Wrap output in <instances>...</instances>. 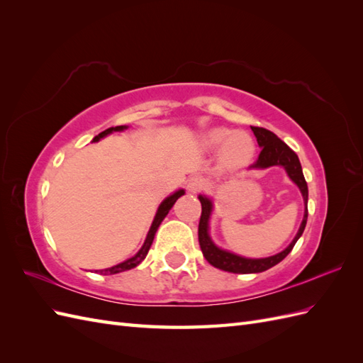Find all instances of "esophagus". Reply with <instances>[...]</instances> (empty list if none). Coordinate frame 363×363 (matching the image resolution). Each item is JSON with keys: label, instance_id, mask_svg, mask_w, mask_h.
<instances>
[{"label": "esophagus", "instance_id": "obj_1", "mask_svg": "<svg viewBox=\"0 0 363 363\" xmlns=\"http://www.w3.org/2000/svg\"><path fill=\"white\" fill-rule=\"evenodd\" d=\"M204 188V182H203V179H200V177H192L189 182H188V189L191 191V192H199V191H201Z\"/></svg>", "mask_w": 363, "mask_h": 363}]
</instances>
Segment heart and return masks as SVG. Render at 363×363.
Listing matches in <instances>:
<instances>
[{"label": "heart", "mask_w": 363, "mask_h": 363, "mask_svg": "<svg viewBox=\"0 0 363 363\" xmlns=\"http://www.w3.org/2000/svg\"><path fill=\"white\" fill-rule=\"evenodd\" d=\"M204 144L208 148H219L223 145L219 156H221V163L228 169L245 167L255 155V142L244 131L213 128L206 133Z\"/></svg>", "instance_id": "obj_1"}]
</instances>
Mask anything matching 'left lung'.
I'll return each instance as SVG.
<instances>
[{
  "label": "left lung",
  "mask_w": 363,
  "mask_h": 363,
  "mask_svg": "<svg viewBox=\"0 0 363 363\" xmlns=\"http://www.w3.org/2000/svg\"><path fill=\"white\" fill-rule=\"evenodd\" d=\"M251 130L257 139V144L262 147V151L257 160L252 163L250 168H269V167H274V164H280V167H283L286 169L291 180L300 188L306 203V211H304V218H303L298 233H296V236L294 238V240L286 250H283L276 256L265 257V259H247V257L236 256L233 252L218 248L212 242L211 236L207 233V223H208V216H211V212H212V201L206 199V196L200 195L199 199L201 203V216H200V224H199V240H200L203 256L215 268L228 271V272H235V274L263 272L272 268L274 265H277V263H280L292 251L296 240H298L300 236L303 235L306 223H307V196H309V191H307V183L303 175L298 156H296L281 139H279L276 135H274L272 131L262 127H251Z\"/></svg>",
  "instance_id": "obj_1"
}]
</instances>
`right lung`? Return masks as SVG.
I'll use <instances>...</instances> for the list:
<instances>
[{
	"mask_svg": "<svg viewBox=\"0 0 363 363\" xmlns=\"http://www.w3.org/2000/svg\"><path fill=\"white\" fill-rule=\"evenodd\" d=\"M124 128H127V127H125V125L111 127V128H107V130L101 131V133L98 135V136H95V138H94V140L96 142V140H100L101 138L107 136L108 133H112V131H121V130H124ZM183 194H184V191H177L175 194L169 195L168 199L164 200V201L159 206V208H157V213H156V216H155V221H152V224H151V228H150V232H148V235H147L145 242H144V245H142V248L138 251V255H136V256H133V257L128 259V260H125V262H123V263H118V265H115V267H112V268L100 269L98 272L103 274V276H108V274L123 272V271H127V269H131V268L138 267L139 263H140L142 260H144V259H145V256L148 255V250H150V247H151V244H152V239H155V235H156V232H157V228H159L160 223L163 221V218L168 215V212L171 211V207L174 206V203L177 201Z\"/></svg>",
	"mask_w": 363,
	"mask_h": 363,
	"instance_id": "right-lung-1",
	"label": "right lung"
}]
</instances>
